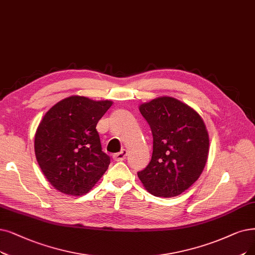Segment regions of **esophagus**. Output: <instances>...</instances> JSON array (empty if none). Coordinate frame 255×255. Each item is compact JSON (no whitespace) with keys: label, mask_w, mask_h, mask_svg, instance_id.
I'll return each instance as SVG.
<instances>
[{"label":"esophagus","mask_w":255,"mask_h":255,"mask_svg":"<svg viewBox=\"0 0 255 255\" xmlns=\"http://www.w3.org/2000/svg\"><path fill=\"white\" fill-rule=\"evenodd\" d=\"M128 156V151L126 149H122L120 152H117L113 156V159L115 161H124Z\"/></svg>","instance_id":"esophagus-1"}]
</instances>
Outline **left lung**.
<instances>
[{
	"mask_svg": "<svg viewBox=\"0 0 255 255\" xmlns=\"http://www.w3.org/2000/svg\"><path fill=\"white\" fill-rule=\"evenodd\" d=\"M139 111L154 141L151 160L138 177L152 196H179L199 179L207 162L209 137L204 121L192 108L168 96L142 104Z\"/></svg>",
	"mask_w": 255,
	"mask_h": 255,
	"instance_id": "left-lung-1",
	"label": "left lung"
}]
</instances>
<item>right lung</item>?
<instances>
[{"instance_id": "1", "label": "right lung", "mask_w": 255, "mask_h": 255, "mask_svg": "<svg viewBox=\"0 0 255 255\" xmlns=\"http://www.w3.org/2000/svg\"><path fill=\"white\" fill-rule=\"evenodd\" d=\"M112 105L111 100L70 96L45 114L35 133L34 151L55 189L83 196L108 169L110 157L101 150L96 126Z\"/></svg>"}]
</instances>
